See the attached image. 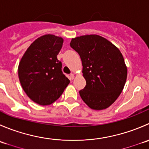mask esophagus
Returning a JSON list of instances; mask_svg holds the SVG:
<instances>
[{
  "label": "esophagus",
  "mask_w": 149,
  "mask_h": 149,
  "mask_svg": "<svg viewBox=\"0 0 149 149\" xmlns=\"http://www.w3.org/2000/svg\"><path fill=\"white\" fill-rule=\"evenodd\" d=\"M70 79H72V80H73V79H74V77H75V76H74V74H73V73H70Z\"/></svg>",
  "instance_id": "1"
}]
</instances>
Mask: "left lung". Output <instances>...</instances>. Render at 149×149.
I'll return each instance as SVG.
<instances>
[{
  "mask_svg": "<svg viewBox=\"0 0 149 149\" xmlns=\"http://www.w3.org/2000/svg\"><path fill=\"white\" fill-rule=\"evenodd\" d=\"M70 45L82 61L86 81L79 91L83 101L96 110L109 107L121 94L127 79V67L120 51L96 34L72 39Z\"/></svg>",
  "mask_w": 149,
  "mask_h": 149,
  "instance_id": "obj_1",
  "label": "left lung"
}]
</instances>
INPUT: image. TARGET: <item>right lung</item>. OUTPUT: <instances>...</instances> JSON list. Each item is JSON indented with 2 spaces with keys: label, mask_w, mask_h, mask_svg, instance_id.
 Instances as JSON below:
<instances>
[{
  "label": "right lung",
  "mask_w": 149,
  "mask_h": 149,
  "mask_svg": "<svg viewBox=\"0 0 149 149\" xmlns=\"http://www.w3.org/2000/svg\"><path fill=\"white\" fill-rule=\"evenodd\" d=\"M63 43L61 37L42 36L29 47L19 63V78L24 91L40 105L56 101L70 83L57 58Z\"/></svg>",
  "instance_id": "obj_1"
}]
</instances>
